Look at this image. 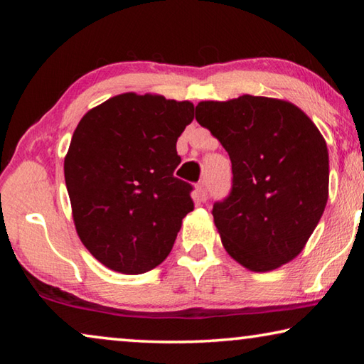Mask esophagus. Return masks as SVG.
I'll use <instances>...</instances> for the list:
<instances>
[{"label": "esophagus", "instance_id": "obj_1", "mask_svg": "<svg viewBox=\"0 0 364 364\" xmlns=\"http://www.w3.org/2000/svg\"><path fill=\"white\" fill-rule=\"evenodd\" d=\"M194 199H197L199 202H205V200H207V188H205V183H204V181H200V183L196 186Z\"/></svg>", "mask_w": 364, "mask_h": 364}]
</instances>
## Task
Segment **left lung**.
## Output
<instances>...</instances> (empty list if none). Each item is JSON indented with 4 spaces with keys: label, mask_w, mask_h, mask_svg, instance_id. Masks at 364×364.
<instances>
[{
    "label": "left lung",
    "mask_w": 364,
    "mask_h": 364,
    "mask_svg": "<svg viewBox=\"0 0 364 364\" xmlns=\"http://www.w3.org/2000/svg\"><path fill=\"white\" fill-rule=\"evenodd\" d=\"M196 120L231 159V193L212 210L228 254L257 273L294 260L329 196L328 146L315 123L292 102L250 95L202 101Z\"/></svg>",
    "instance_id": "1"
}]
</instances>
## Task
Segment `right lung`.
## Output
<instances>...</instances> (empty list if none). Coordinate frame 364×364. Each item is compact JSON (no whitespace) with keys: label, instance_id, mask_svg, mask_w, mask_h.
Segmentation results:
<instances>
[{"label":"right lung","instance_id":"right-lung-1","mask_svg":"<svg viewBox=\"0 0 364 364\" xmlns=\"http://www.w3.org/2000/svg\"><path fill=\"white\" fill-rule=\"evenodd\" d=\"M193 119L189 101L123 93L80 120L65 186L80 241L104 267L141 274L168 257L194 208L193 186L173 176L176 141Z\"/></svg>","mask_w":364,"mask_h":364}]
</instances>
